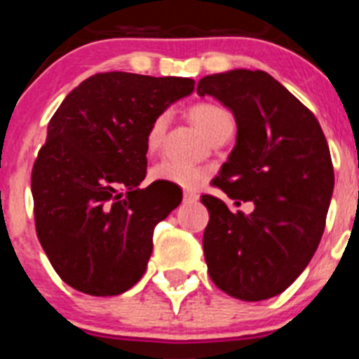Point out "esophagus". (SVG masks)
Wrapping results in <instances>:
<instances>
[{
  "instance_id": "obj_1",
  "label": "esophagus",
  "mask_w": 359,
  "mask_h": 359,
  "mask_svg": "<svg viewBox=\"0 0 359 359\" xmlns=\"http://www.w3.org/2000/svg\"><path fill=\"white\" fill-rule=\"evenodd\" d=\"M199 199V196L196 194L194 190H185V192H183V201L185 203H194V201H198Z\"/></svg>"
}]
</instances>
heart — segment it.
<instances>
[{"mask_svg": "<svg viewBox=\"0 0 359 359\" xmlns=\"http://www.w3.org/2000/svg\"><path fill=\"white\" fill-rule=\"evenodd\" d=\"M190 120L198 126L207 138H212L219 129L231 123V116L228 111L223 107L215 106V104H194L189 109ZM169 126V116L167 113H160L152 118L149 123L147 131H145V149L147 152H154L161 145L163 135ZM152 182L161 183H172L177 187H194L201 180L203 172L196 167H190L185 163H174L170 160H161L156 163L149 172Z\"/></svg>", "mask_w": 359, "mask_h": 359, "instance_id": "b5f03b06", "label": "heart"}]
</instances>
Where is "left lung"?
I'll return each mask as SVG.
<instances>
[{"mask_svg": "<svg viewBox=\"0 0 359 359\" xmlns=\"http://www.w3.org/2000/svg\"><path fill=\"white\" fill-rule=\"evenodd\" d=\"M198 95L233 113L237 142L214 185L252 201L236 214L203 194L208 224L203 250L215 286L246 302L277 297L297 280L322 239L334 187L331 152L316 116L261 69L203 77Z\"/></svg>", "mask_w": 359, "mask_h": 359, "instance_id": "obj_1", "label": "left lung"}]
</instances>
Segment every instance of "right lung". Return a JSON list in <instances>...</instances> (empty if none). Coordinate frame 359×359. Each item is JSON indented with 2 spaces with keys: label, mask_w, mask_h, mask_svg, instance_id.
I'll list each match as a JSON object with an SVG mask.
<instances>
[{
  "label": "right lung",
  "mask_w": 359,
  "mask_h": 359,
  "mask_svg": "<svg viewBox=\"0 0 359 359\" xmlns=\"http://www.w3.org/2000/svg\"><path fill=\"white\" fill-rule=\"evenodd\" d=\"M192 91V79L97 73L53 113L32 169L34 219L48 261L73 290L113 297L145 273L154 228L182 203L172 183L138 189L145 131Z\"/></svg>",
  "instance_id": "obj_1"
}]
</instances>
